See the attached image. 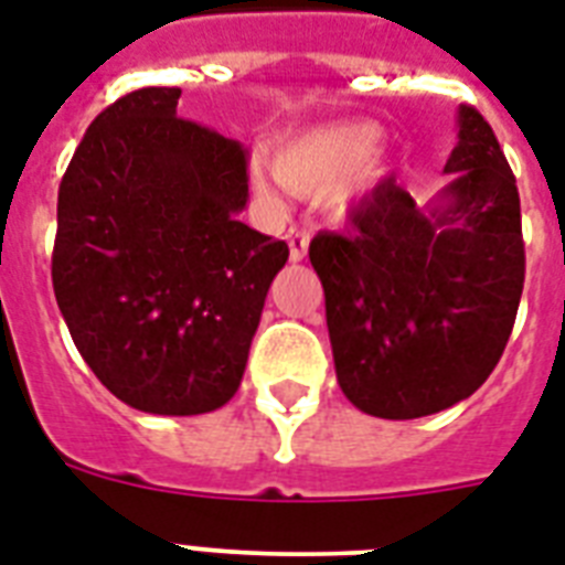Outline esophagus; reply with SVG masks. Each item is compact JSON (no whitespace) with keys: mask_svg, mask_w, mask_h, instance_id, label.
<instances>
[{"mask_svg":"<svg viewBox=\"0 0 565 565\" xmlns=\"http://www.w3.org/2000/svg\"><path fill=\"white\" fill-rule=\"evenodd\" d=\"M287 239H290V260L292 264H299V260H305V255H308V234L299 228H290L287 231Z\"/></svg>","mask_w":565,"mask_h":565,"instance_id":"esophagus-1","label":"esophagus"}]
</instances>
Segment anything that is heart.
<instances>
[{"instance_id":"heart-1","label":"heart","mask_w":565,"mask_h":565,"mask_svg":"<svg viewBox=\"0 0 565 565\" xmlns=\"http://www.w3.org/2000/svg\"><path fill=\"white\" fill-rule=\"evenodd\" d=\"M381 128L372 122H337L284 140L273 167L284 188L301 195L322 193L331 216H349L393 175V163L377 152ZM264 188V175L255 172Z\"/></svg>"}]
</instances>
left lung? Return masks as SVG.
<instances>
[{
	"instance_id": "1",
	"label": "left lung",
	"mask_w": 565,
	"mask_h": 565,
	"mask_svg": "<svg viewBox=\"0 0 565 565\" xmlns=\"http://www.w3.org/2000/svg\"><path fill=\"white\" fill-rule=\"evenodd\" d=\"M446 188L425 207L393 179L352 211L349 234H317L337 384L377 419H419L463 402L495 370L516 322L525 243L516 179L490 122L457 108Z\"/></svg>"
}]
</instances>
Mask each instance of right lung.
<instances>
[{"label":"right lung","mask_w":565,"mask_h":565,"mask_svg":"<svg viewBox=\"0 0 565 565\" xmlns=\"http://www.w3.org/2000/svg\"><path fill=\"white\" fill-rule=\"evenodd\" d=\"M143 87L93 119L57 190L52 287L75 349L119 402L199 416L231 402L290 257L239 222V143Z\"/></svg>","instance_id":"add662e5"}]
</instances>
